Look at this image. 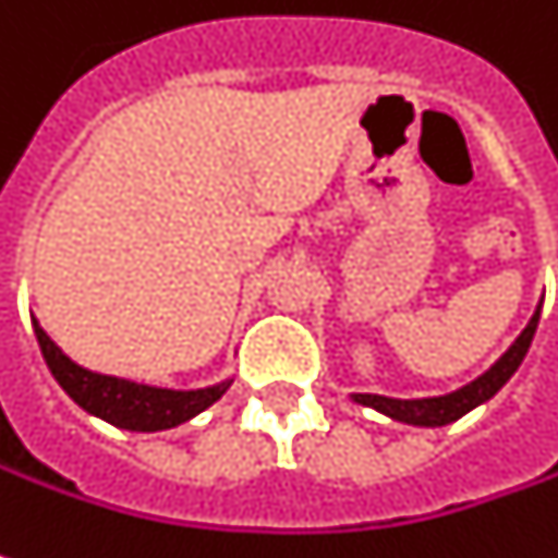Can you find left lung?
<instances>
[{"label":"left lung","instance_id":"8db88e82","mask_svg":"<svg viewBox=\"0 0 558 558\" xmlns=\"http://www.w3.org/2000/svg\"><path fill=\"white\" fill-rule=\"evenodd\" d=\"M537 319H541V306L534 310L532 323L525 325V331L513 340V347L497 359L495 365L480 375L476 380H470L466 387L445 396H429V399H392V396H377V392H353V402L375 409L380 414H387L399 424H411V427H445L451 421L463 417L466 411H473L482 402H488L510 377L515 375V368L522 365V359L532 347L534 331H537Z\"/></svg>","mask_w":558,"mask_h":558}]
</instances>
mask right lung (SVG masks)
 Returning <instances> with one entry per match:
<instances>
[{
  "mask_svg": "<svg viewBox=\"0 0 558 558\" xmlns=\"http://www.w3.org/2000/svg\"><path fill=\"white\" fill-rule=\"evenodd\" d=\"M33 331L39 340L45 365L51 368L54 380L61 384L63 392L76 402L78 409L95 414L100 421L113 424L131 433H159V429L181 427L183 421L196 417L199 411L215 405L233 377L199 387V390H168V387H149L125 377L97 375L92 368H82L78 362L63 353L54 340L45 335V328L33 319Z\"/></svg>",
  "mask_w": 558,
  "mask_h": 558,
  "instance_id": "obj_1",
  "label": "right lung"
}]
</instances>
